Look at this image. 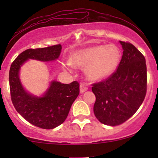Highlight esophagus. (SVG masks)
Here are the masks:
<instances>
[{"mask_svg": "<svg viewBox=\"0 0 158 158\" xmlns=\"http://www.w3.org/2000/svg\"><path fill=\"white\" fill-rule=\"evenodd\" d=\"M87 90H88V86L84 83H81L80 85V93H84Z\"/></svg>", "mask_w": 158, "mask_h": 158, "instance_id": "esophagus-1", "label": "esophagus"}]
</instances>
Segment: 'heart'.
Instances as JSON below:
<instances>
[{
    "mask_svg": "<svg viewBox=\"0 0 158 158\" xmlns=\"http://www.w3.org/2000/svg\"><path fill=\"white\" fill-rule=\"evenodd\" d=\"M120 59V52L114 45L97 46L79 50L73 54L71 60L65 63L66 68L73 66L85 68L90 80H99L108 77L114 72Z\"/></svg>",
    "mask_w": 158,
    "mask_h": 158,
    "instance_id": "b5f03b06",
    "label": "heart"
}]
</instances>
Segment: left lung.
Segmentation results:
<instances>
[{
    "instance_id": "left-lung-1",
    "label": "left lung",
    "mask_w": 158,
    "mask_h": 158,
    "mask_svg": "<svg viewBox=\"0 0 158 158\" xmlns=\"http://www.w3.org/2000/svg\"><path fill=\"white\" fill-rule=\"evenodd\" d=\"M119 42L123 52L118 68L106 80L92 85L94 114L99 122L111 126L122 124L136 113L147 90L144 56L131 43Z\"/></svg>"
}]
</instances>
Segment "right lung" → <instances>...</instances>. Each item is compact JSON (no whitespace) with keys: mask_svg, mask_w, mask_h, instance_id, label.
Listing matches in <instances>:
<instances>
[{"mask_svg":"<svg viewBox=\"0 0 158 158\" xmlns=\"http://www.w3.org/2000/svg\"><path fill=\"white\" fill-rule=\"evenodd\" d=\"M61 45L44 48L27 49L13 61L9 73L11 99L19 113L34 126L52 129L60 126L68 117L70 107L79 94V84H61L52 81L44 96L35 97L27 93L19 79V70L29 59L41 61H54L59 58Z\"/></svg>","mask_w":158,"mask_h":158,"instance_id":"add662e5","label":"right lung"}]
</instances>
